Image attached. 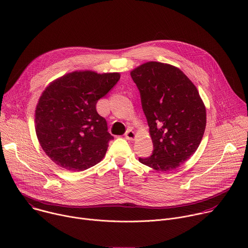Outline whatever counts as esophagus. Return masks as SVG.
Here are the masks:
<instances>
[{"mask_svg":"<svg viewBox=\"0 0 248 248\" xmlns=\"http://www.w3.org/2000/svg\"><path fill=\"white\" fill-rule=\"evenodd\" d=\"M124 137H125L126 139H128V140H134V139H135V133H134L133 130L128 129V130L125 132Z\"/></svg>","mask_w":248,"mask_h":248,"instance_id":"1","label":"esophagus"}]
</instances>
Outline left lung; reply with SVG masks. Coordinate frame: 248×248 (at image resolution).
<instances>
[{
    "mask_svg": "<svg viewBox=\"0 0 248 248\" xmlns=\"http://www.w3.org/2000/svg\"><path fill=\"white\" fill-rule=\"evenodd\" d=\"M130 76L140 93L154 148L150 157L139 162L160 171L172 170L198 148L206 127L205 106L178 67L149 62Z\"/></svg>",
    "mask_w": 248,
    "mask_h": 248,
    "instance_id": "8db88e82",
    "label": "left lung"
}]
</instances>
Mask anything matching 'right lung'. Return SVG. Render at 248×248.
<instances>
[{
  "mask_svg": "<svg viewBox=\"0 0 248 248\" xmlns=\"http://www.w3.org/2000/svg\"><path fill=\"white\" fill-rule=\"evenodd\" d=\"M119 80L118 73L75 72L45 89L35 111V130L54 163L81 171L103 159L114 136L97 113L96 104Z\"/></svg>",
  "mask_w": 248,
  "mask_h": 248,
  "instance_id": "obj_1",
  "label": "right lung"
}]
</instances>
